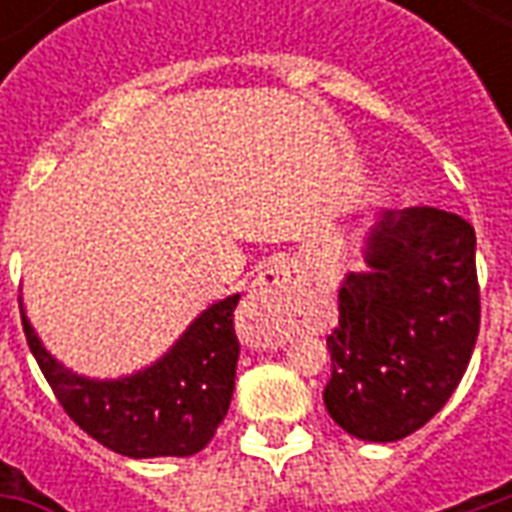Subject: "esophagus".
I'll return each mask as SVG.
<instances>
[{
  "mask_svg": "<svg viewBox=\"0 0 512 512\" xmlns=\"http://www.w3.org/2000/svg\"><path fill=\"white\" fill-rule=\"evenodd\" d=\"M299 299V277L288 263L263 268L238 310L241 332L255 348H279L288 340L290 312Z\"/></svg>",
  "mask_w": 512,
  "mask_h": 512,
  "instance_id": "34e87169",
  "label": "esophagus"
}]
</instances>
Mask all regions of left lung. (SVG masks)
<instances>
[{
    "label": "left lung",
    "instance_id": "1",
    "mask_svg": "<svg viewBox=\"0 0 512 512\" xmlns=\"http://www.w3.org/2000/svg\"><path fill=\"white\" fill-rule=\"evenodd\" d=\"M474 227L439 208L384 211L345 274L323 403L356 439L397 441L450 400L480 332Z\"/></svg>",
    "mask_w": 512,
    "mask_h": 512
}]
</instances>
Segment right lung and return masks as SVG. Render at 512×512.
Masks as SVG:
<instances>
[{"label": "right lung", "mask_w": 512, "mask_h": 512, "mask_svg": "<svg viewBox=\"0 0 512 512\" xmlns=\"http://www.w3.org/2000/svg\"><path fill=\"white\" fill-rule=\"evenodd\" d=\"M238 299L241 293H233L202 310L167 354L120 378L73 373L46 351L24 304L21 321L43 376L84 433L128 458H189L213 439L233 400Z\"/></svg>", "instance_id": "1"}]
</instances>
